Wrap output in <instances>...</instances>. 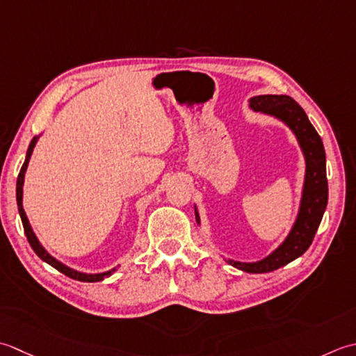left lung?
<instances>
[{"label": "left lung", "mask_w": 356, "mask_h": 356, "mask_svg": "<svg viewBox=\"0 0 356 356\" xmlns=\"http://www.w3.org/2000/svg\"><path fill=\"white\" fill-rule=\"evenodd\" d=\"M249 107L253 112L269 115L286 124L298 141L304 161H306L298 213H296L293 226L284 241L269 255L259 261H253V263H243V261L230 258L226 259L230 266L243 272L266 273L277 270L289 264L290 261L301 257L314 241L329 198L327 177H325V152L321 136L318 135L306 112L295 99L287 95H258L249 99ZM193 207L198 226H201L198 207L197 204Z\"/></svg>", "instance_id": "left-lung-1"}]
</instances>
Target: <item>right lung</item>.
Listing matches in <instances>:
<instances>
[{
    "instance_id": "right-lung-1",
    "label": "right lung",
    "mask_w": 356,
    "mask_h": 356,
    "mask_svg": "<svg viewBox=\"0 0 356 356\" xmlns=\"http://www.w3.org/2000/svg\"><path fill=\"white\" fill-rule=\"evenodd\" d=\"M38 138H40V135L38 136H33V140L31 141V144H29L24 164H23V168H21L18 179H17V204H18V212H19V216H21V221H23V227H24V234L27 236V241H29V244H31V248L33 249V252L36 253V255H38L42 261H44V263L55 267L56 270H60L61 273L66 275V277L78 280V281H84V282L103 281L104 278H108L112 273L117 272L118 266L113 267V269H111V270L99 272V273H86V272H79V270L72 269V267L61 263L60 259H56L55 257L50 255V253L44 248H42V244L40 243V239L36 238V235H35V232H33V229L31 226V222H29V220H27V215H26L24 207H23V186H24V177H26L27 165H29V161H31L32 152L35 149L36 141H38Z\"/></svg>"
}]
</instances>
